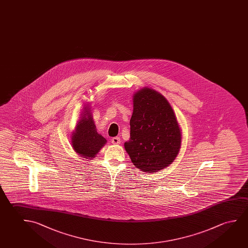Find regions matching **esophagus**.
<instances>
[{
    "label": "esophagus",
    "mask_w": 248,
    "mask_h": 248,
    "mask_svg": "<svg viewBox=\"0 0 248 248\" xmlns=\"http://www.w3.org/2000/svg\"><path fill=\"white\" fill-rule=\"evenodd\" d=\"M110 141H111L112 144H119V143H120V138H118V137L111 138Z\"/></svg>",
    "instance_id": "obj_1"
}]
</instances>
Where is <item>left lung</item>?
<instances>
[{
  "instance_id": "1",
  "label": "left lung",
  "mask_w": 248,
  "mask_h": 248,
  "mask_svg": "<svg viewBox=\"0 0 248 248\" xmlns=\"http://www.w3.org/2000/svg\"><path fill=\"white\" fill-rule=\"evenodd\" d=\"M130 139L124 143L135 167L158 171L171 164L181 144V132L170 104L158 92L145 88L135 93Z\"/></svg>"
}]
</instances>
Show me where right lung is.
<instances>
[{"label": "right lung", "instance_id": "add662e5", "mask_svg": "<svg viewBox=\"0 0 248 248\" xmlns=\"http://www.w3.org/2000/svg\"><path fill=\"white\" fill-rule=\"evenodd\" d=\"M107 140L97 132L96 126L87 107L82 118L77 124L76 132L73 133L72 145L74 150L86 159L95 157Z\"/></svg>", "mask_w": 248, "mask_h": 248}]
</instances>
